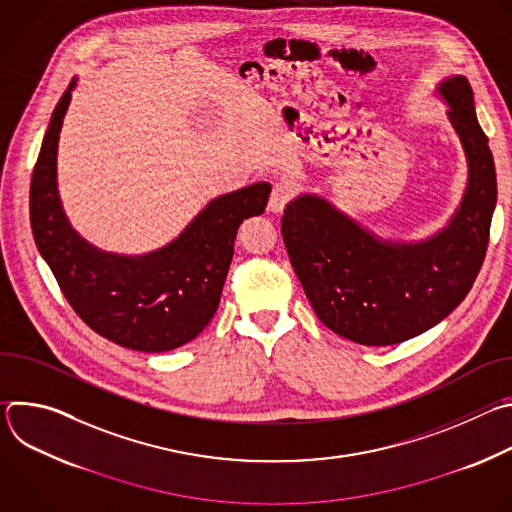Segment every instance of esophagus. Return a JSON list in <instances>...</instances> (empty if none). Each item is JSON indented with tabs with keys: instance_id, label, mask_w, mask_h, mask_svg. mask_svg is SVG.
I'll list each match as a JSON object with an SVG mask.
<instances>
[{
	"instance_id": "esophagus-1",
	"label": "esophagus",
	"mask_w": 512,
	"mask_h": 512,
	"mask_svg": "<svg viewBox=\"0 0 512 512\" xmlns=\"http://www.w3.org/2000/svg\"><path fill=\"white\" fill-rule=\"evenodd\" d=\"M291 194H294V186H291L289 182H285V180L275 182V184H273V190H271V196H269L267 208H269L271 212H281L283 206L287 204V200L291 198Z\"/></svg>"
}]
</instances>
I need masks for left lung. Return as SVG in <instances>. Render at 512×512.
Segmentation results:
<instances>
[{"mask_svg": "<svg viewBox=\"0 0 512 512\" xmlns=\"http://www.w3.org/2000/svg\"><path fill=\"white\" fill-rule=\"evenodd\" d=\"M460 137L468 184L450 223L421 241L377 237L318 194L281 216L283 243L324 326L364 346H389L440 324L468 296L482 267L496 206V170L466 77L437 85Z\"/></svg>", "mask_w": 512, "mask_h": 512, "instance_id": "obj_1", "label": "left lung"}]
</instances>
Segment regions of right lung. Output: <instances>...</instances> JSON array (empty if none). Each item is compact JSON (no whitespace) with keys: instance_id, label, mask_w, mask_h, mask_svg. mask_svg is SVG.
<instances>
[{"instance_id":"obj_1","label":"right lung","mask_w":512,"mask_h":512,"mask_svg":"<svg viewBox=\"0 0 512 512\" xmlns=\"http://www.w3.org/2000/svg\"><path fill=\"white\" fill-rule=\"evenodd\" d=\"M72 79L60 97L30 184L36 247L64 298L103 338L139 352H166L196 338L212 320L245 218L265 210L271 184L257 182L210 200L166 247L145 255L101 251L64 214L56 182L58 139Z\"/></svg>"}]
</instances>
